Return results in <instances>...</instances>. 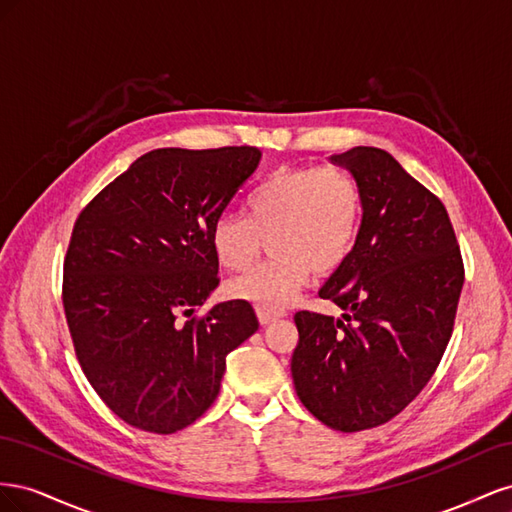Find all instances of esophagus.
<instances>
[{"mask_svg": "<svg viewBox=\"0 0 512 512\" xmlns=\"http://www.w3.org/2000/svg\"><path fill=\"white\" fill-rule=\"evenodd\" d=\"M256 314H258V320H260V324H271V322H275L277 318H282V312H271V309H262V307H258L256 309Z\"/></svg>", "mask_w": 512, "mask_h": 512, "instance_id": "esophagus-1", "label": "esophagus"}]
</instances>
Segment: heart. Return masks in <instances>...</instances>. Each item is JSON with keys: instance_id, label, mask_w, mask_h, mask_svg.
I'll list each match as a JSON object with an SVG mask.
<instances>
[{"instance_id": "b5f03b06", "label": "heart", "mask_w": 512, "mask_h": 512, "mask_svg": "<svg viewBox=\"0 0 512 512\" xmlns=\"http://www.w3.org/2000/svg\"><path fill=\"white\" fill-rule=\"evenodd\" d=\"M361 188L342 168H280L245 200V215L222 213L209 241L220 265L243 271L269 241L265 265L226 284L235 301L271 312L290 303L309 273L331 275L348 260L361 230Z\"/></svg>"}]
</instances>
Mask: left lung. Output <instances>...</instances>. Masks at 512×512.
<instances>
[{
  "label": "left lung",
  "instance_id": "obj_1",
  "mask_svg": "<svg viewBox=\"0 0 512 512\" xmlns=\"http://www.w3.org/2000/svg\"><path fill=\"white\" fill-rule=\"evenodd\" d=\"M331 162L363 196L352 252L320 288L348 314H294L290 371L301 404L352 433L389 423L433 376L453 335L463 260L442 200L389 151L354 147Z\"/></svg>",
  "mask_w": 512,
  "mask_h": 512
}]
</instances>
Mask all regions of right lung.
<instances>
[{"label": "right lung", "mask_w": 512, "mask_h": 512, "mask_svg": "<svg viewBox=\"0 0 512 512\" xmlns=\"http://www.w3.org/2000/svg\"><path fill=\"white\" fill-rule=\"evenodd\" d=\"M260 162L256 147L153 149L91 200L64 258V312L83 374L121 421L175 433L220 393L228 352L258 331L218 288L209 232Z\"/></svg>", "instance_id": "add662e5"}]
</instances>
